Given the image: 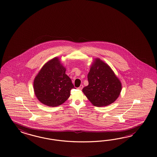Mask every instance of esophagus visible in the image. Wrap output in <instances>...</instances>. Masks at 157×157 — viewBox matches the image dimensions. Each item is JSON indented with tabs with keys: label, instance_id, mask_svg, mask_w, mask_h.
<instances>
[{
	"label": "esophagus",
	"instance_id": "obj_1",
	"mask_svg": "<svg viewBox=\"0 0 157 157\" xmlns=\"http://www.w3.org/2000/svg\"><path fill=\"white\" fill-rule=\"evenodd\" d=\"M83 85H81V86L78 88L79 90H82V89H83Z\"/></svg>",
	"mask_w": 157,
	"mask_h": 157
}]
</instances>
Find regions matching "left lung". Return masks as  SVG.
<instances>
[{"mask_svg": "<svg viewBox=\"0 0 157 157\" xmlns=\"http://www.w3.org/2000/svg\"><path fill=\"white\" fill-rule=\"evenodd\" d=\"M89 85L83 89L88 100L96 106L113 103L121 90V83L104 62L96 59L87 75Z\"/></svg>", "mask_w": 157, "mask_h": 157, "instance_id": "obj_1", "label": "left lung"}]
</instances>
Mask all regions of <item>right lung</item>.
<instances>
[{"instance_id": "obj_1", "label": "right lung", "mask_w": 157, "mask_h": 157, "mask_svg": "<svg viewBox=\"0 0 157 157\" xmlns=\"http://www.w3.org/2000/svg\"><path fill=\"white\" fill-rule=\"evenodd\" d=\"M66 68L57 57L47 62L34 81L36 96L41 103L55 107L63 104L75 88L70 78L66 74Z\"/></svg>"}]
</instances>
